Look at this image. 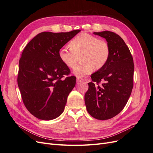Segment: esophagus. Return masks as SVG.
<instances>
[{"instance_id": "esophagus-1", "label": "esophagus", "mask_w": 153, "mask_h": 153, "mask_svg": "<svg viewBox=\"0 0 153 153\" xmlns=\"http://www.w3.org/2000/svg\"><path fill=\"white\" fill-rule=\"evenodd\" d=\"M84 80H83L82 78H76V83L77 84H79V83H80L81 82H84Z\"/></svg>"}]
</instances>
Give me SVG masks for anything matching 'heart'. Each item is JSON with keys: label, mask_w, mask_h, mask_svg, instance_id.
Listing matches in <instances>:
<instances>
[{"label": "heart", "mask_w": 153, "mask_h": 153, "mask_svg": "<svg viewBox=\"0 0 153 153\" xmlns=\"http://www.w3.org/2000/svg\"><path fill=\"white\" fill-rule=\"evenodd\" d=\"M70 50L62 48L59 57L64 66L74 69L80 58L81 63L73 71L74 75L82 77L93 71L103 68L110 57V49L106 41L87 33H81L69 44Z\"/></svg>", "instance_id": "b5f03b06"}]
</instances>
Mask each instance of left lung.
<instances>
[{"label": "left lung", "mask_w": 153, "mask_h": 153, "mask_svg": "<svg viewBox=\"0 0 153 153\" xmlns=\"http://www.w3.org/2000/svg\"><path fill=\"white\" fill-rule=\"evenodd\" d=\"M93 34L106 39L110 53L105 66L91 75L85 103L92 117L106 120L121 112L128 102L133 87L134 64L130 51L118 34L108 30ZM101 81L104 84L96 87L94 82Z\"/></svg>", "instance_id": "obj_1"}]
</instances>
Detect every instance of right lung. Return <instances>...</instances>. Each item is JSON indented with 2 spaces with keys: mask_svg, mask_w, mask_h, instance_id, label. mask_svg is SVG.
Instances as JSON below:
<instances>
[{
  "mask_svg": "<svg viewBox=\"0 0 153 153\" xmlns=\"http://www.w3.org/2000/svg\"><path fill=\"white\" fill-rule=\"evenodd\" d=\"M80 30L38 34L27 45L19 61L18 85L29 112L41 120H52L64 112L69 94L76 84L75 76L59 57L63 46Z\"/></svg>",
  "mask_w": 153,
  "mask_h": 153,
  "instance_id": "add662e5",
  "label": "right lung"
}]
</instances>
